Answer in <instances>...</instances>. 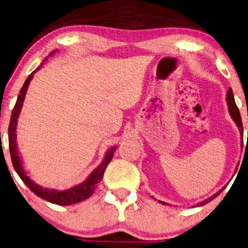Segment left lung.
Returning <instances> with one entry per match:
<instances>
[{
  "mask_svg": "<svg viewBox=\"0 0 248 248\" xmlns=\"http://www.w3.org/2000/svg\"><path fill=\"white\" fill-rule=\"evenodd\" d=\"M227 104H228V109H229V113H230L231 118H232V120L234 121V124H237L238 129H239L240 131V137H241V140H243V124H241V118H240V114H239V109H238L237 105H236V102H234V97H233V93H232V89H229L228 93H227ZM225 187H227V186L222 187L221 190H218L217 192L213 194V196L209 197V198L202 200V202H197L196 205L192 206V207H200V206H203L206 205V203H208L209 202H212L213 199H215L216 197L220 194L222 191H223ZM160 203H162V205H169V203L165 202H159Z\"/></svg>",
  "mask_w": 248,
  "mask_h": 248,
  "instance_id": "obj_1",
  "label": "left lung"
}]
</instances>
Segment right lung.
I'll return each instance as SVG.
<instances>
[{
	"mask_svg": "<svg viewBox=\"0 0 248 248\" xmlns=\"http://www.w3.org/2000/svg\"><path fill=\"white\" fill-rule=\"evenodd\" d=\"M55 51L50 52L49 57H52L54 56ZM46 62V58L42 62V64L40 65L39 67L36 68L35 71H33L32 73L28 75V78L25 81L23 88L20 89V93L18 96L17 102H16V105L14 109H12L11 113V119H10V124H9V149H10V155H11V161L12 165H14L15 170L17 171V174L19 175L21 181L26 184V186L30 187V190L36 194L40 198L46 200V202L56 203V205L61 206H68L73 205V203L83 202L89 198L90 196L93 193V191L96 190L97 184L102 181L103 175H104V171L109 161L113 158L115 150H117V145L111 146L106 151L104 158L101 164L98 165V167H96L92 173L89 174L86 180H84L82 183L77 184V186L70 187V189L66 190H57V189H48V187H43L40 184H37L36 182H34L31 176H28L27 170L24 167L23 159H21V155L19 153V150H18V144H17V124H18V119H19L21 108H23L25 96H26L28 86H30L31 81H32L34 74L36 73L37 71L42 67V65Z\"/></svg>",
	"mask_w": 248,
	"mask_h": 248,
	"instance_id": "obj_1",
	"label": "right lung"
}]
</instances>
